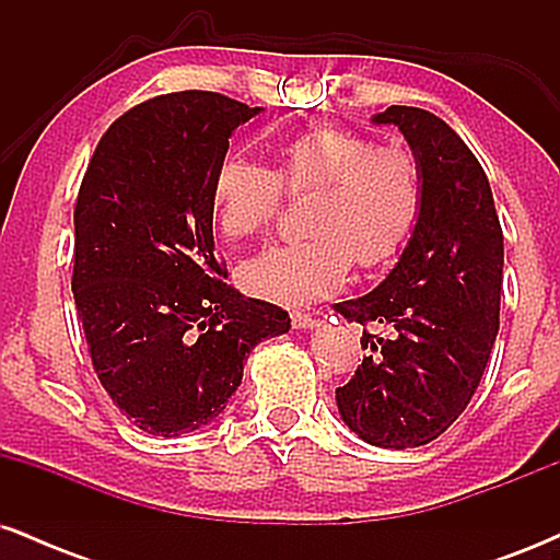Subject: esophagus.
<instances>
[{"label":"esophagus","mask_w":560,"mask_h":560,"mask_svg":"<svg viewBox=\"0 0 560 560\" xmlns=\"http://www.w3.org/2000/svg\"><path fill=\"white\" fill-rule=\"evenodd\" d=\"M292 324L298 326V329H313V326H318V318L313 316V313H294Z\"/></svg>","instance_id":"1"}]
</instances>
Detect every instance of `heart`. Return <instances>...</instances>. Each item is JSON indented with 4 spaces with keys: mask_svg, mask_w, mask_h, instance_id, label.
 Returning a JSON list of instances; mask_svg holds the SVG:
<instances>
[{
    "mask_svg": "<svg viewBox=\"0 0 560 560\" xmlns=\"http://www.w3.org/2000/svg\"><path fill=\"white\" fill-rule=\"evenodd\" d=\"M273 168L234 155L218 165L213 215L231 242L253 240L279 218L287 197L307 195V236L260 249L236 268L253 298L300 305L334 292L352 260L376 268L405 247L423 208V173L413 150L376 144L345 126H311L271 144Z\"/></svg>",
    "mask_w": 560,
    "mask_h": 560,
    "instance_id": "heart-1",
    "label": "heart"
}]
</instances>
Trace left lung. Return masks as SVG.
I'll return each instance as SVG.
<instances>
[{
  "label": "left lung",
  "mask_w": 560,
  "mask_h": 560,
  "mask_svg": "<svg viewBox=\"0 0 560 560\" xmlns=\"http://www.w3.org/2000/svg\"><path fill=\"white\" fill-rule=\"evenodd\" d=\"M419 158L423 208L402 258L374 292L334 305L371 350L337 389L347 427L376 447H421L471 402L498 337L503 229L479 160L445 120L421 107L374 115Z\"/></svg>",
  "instance_id": "left-lung-1"
}]
</instances>
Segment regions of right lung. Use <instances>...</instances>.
Segmentation results:
<instances>
[{
  "label": "right lung",
  "mask_w": 560,
  "mask_h": 560,
  "mask_svg": "<svg viewBox=\"0 0 560 560\" xmlns=\"http://www.w3.org/2000/svg\"><path fill=\"white\" fill-rule=\"evenodd\" d=\"M260 107L218 92L141 102L102 133L75 197L73 287L89 355L120 413L178 436L223 413L249 350L289 313L226 284L213 178Z\"/></svg>",
  "instance_id": "right-lung-1"
}]
</instances>
